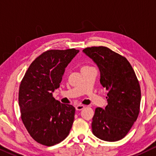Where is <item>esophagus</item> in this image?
<instances>
[{"instance_id": "34e87169", "label": "esophagus", "mask_w": 156, "mask_h": 156, "mask_svg": "<svg viewBox=\"0 0 156 156\" xmlns=\"http://www.w3.org/2000/svg\"><path fill=\"white\" fill-rule=\"evenodd\" d=\"M75 108H76V110L81 111L84 108V105H77V106H75Z\"/></svg>"}]
</instances>
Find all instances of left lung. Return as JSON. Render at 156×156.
Returning a JSON list of instances; mask_svg holds the SVG:
<instances>
[{
  "label": "left lung",
  "mask_w": 156,
  "mask_h": 156,
  "mask_svg": "<svg viewBox=\"0 0 156 156\" xmlns=\"http://www.w3.org/2000/svg\"><path fill=\"white\" fill-rule=\"evenodd\" d=\"M97 64L100 83L106 90L108 105L95 109L91 123L92 133L106 141L124 138L137 119L141 93L140 84L131 64L125 57L106 47L83 50Z\"/></svg>",
  "instance_id": "obj_1"
}]
</instances>
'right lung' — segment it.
Listing matches in <instances>:
<instances>
[{
  "instance_id": "1",
  "label": "right lung",
  "mask_w": 156,
  "mask_h": 156,
  "mask_svg": "<svg viewBox=\"0 0 156 156\" xmlns=\"http://www.w3.org/2000/svg\"><path fill=\"white\" fill-rule=\"evenodd\" d=\"M80 52L51 50L38 56L25 72L19 89L21 119L35 141L52 146L69 135L75 108L52 97L59 87L65 68Z\"/></svg>"
}]
</instances>
